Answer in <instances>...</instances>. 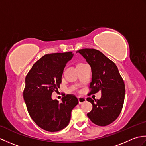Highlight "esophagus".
<instances>
[{"instance_id":"esophagus-1","label":"esophagus","mask_w":146,"mask_h":146,"mask_svg":"<svg viewBox=\"0 0 146 146\" xmlns=\"http://www.w3.org/2000/svg\"><path fill=\"white\" fill-rule=\"evenodd\" d=\"M86 102V99L85 98L81 97H78V102H79L80 104H82L83 103H84V102Z\"/></svg>"}]
</instances>
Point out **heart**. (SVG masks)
Returning a JSON list of instances; mask_svg holds the SVG:
<instances>
[{
	"mask_svg": "<svg viewBox=\"0 0 146 146\" xmlns=\"http://www.w3.org/2000/svg\"><path fill=\"white\" fill-rule=\"evenodd\" d=\"M82 64H83V63H78V64H77L76 67H78L79 66H81V65H82Z\"/></svg>",
	"mask_w": 146,
	"mask_h": 146,
	"instance_id": "b5f03b06",
	"label": "heart"
}]
</instances>
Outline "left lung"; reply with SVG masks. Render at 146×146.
Masks as SVG:
<instances>
[{
    "instance_id": "1",
    "label": "left lung",
    "mask_w": 146,
    "mask_h": 146,
    "mask_svg": "<svg viewBox=\"0 0 146 146\" xmlns=\"http://www.w3.org/2000/svg\"><path fill=\"white\" fill-rule=\"evenodd\" d=\"M91 67L92 73L90 95L100 91L101 98L92 100L93 108L87 116L99 126H106L115 120L122 111L125 98V84L113 62L95 49H82L77 51Z\"/></svg>"
}]
</instances>
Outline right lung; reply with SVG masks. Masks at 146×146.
Segmentation results:
<instances>
[{
    "mask_svg": "<svg viewBox=\"0 0 146 146\" xmlns=\"http://www.w3.org/2000/svg\"><path fill=\"white\" fill-rule=\"evenodd\" d=\"M73 55L72 52L46 54L33 64L26 77L23 97L27 111L45 131L54 132L66 127L71 111L78 104L71 94L64 96L61 102L51 98L52 92L60 88L64 68Z\"/></svg>",
    "mask_w": 146,
    "mask_h": 146,
    "instance_id": "add662e5",
    "label": "right lung"
}]
</instances>
